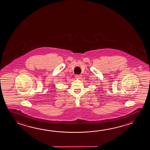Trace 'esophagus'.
I'll list each match as a JSON object with an SVG mask.
<instances>
[{
    "mask_svg": "<svg viewBox=\"0 0 150 150\" xmlns=\"http://www.w3.org/2000/svg\"><path fill=\"white\" fill-rule=\"evenodd\" d=\"M81 74H76V76H75V78L76 79H80L81 78Z\"/></svg>",
    "mask_w": 150,
    "mask_h": 150,
    "instance_id": "esophagus-1",
    "label": "esophagus"
}]
</instances>
